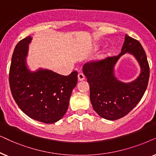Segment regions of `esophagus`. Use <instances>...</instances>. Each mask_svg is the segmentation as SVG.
<instances>
[{"label": "esophagus", "instance_id": "1", "mask_svg": "<svg viewBox=\"0 0 156 156\" xmlns=\"http://www.w3.org/2000/svg\"><path fill=\"white\" fill-rule=\"evenodd\" d=\"M78 80H83L85 79V76L83 73H80L78 75Z\"/></svg>", "mask_w": 156, "mask_h": 156}]
</instances>
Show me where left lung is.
Instances as JSON below:
<instances>
[{
	"label": "left lung",
	"instance_id": "left-lung-1",
	"mask_svg": "<svg viewBox=\"0 0 156 156\" xmlns=\"http://www.w3.org/2000/svg\"><path fill=\"white\" fill-rule=\"evenodd\" d=\"M126 52L133 55L141 67L139 76L130 83L120 82L114 74L116 63ZM83 71L90 86L93 110L101 117L110 120L123 118L134 108L146 92L150 76L146 52L138 41L128 35L119 55L87 63Z\"/></svg>",
	"mask_w": 156,
	"mask_h": 156
}]
</instances>
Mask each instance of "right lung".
Segmentation results:
<instances>
[{
	"label": "right lung",
	"instance_id": "right-lung-1",
	"mask_svg": "<svg viewBox=\"0 0 156 156\" xmlns=\"http://www.w3.org/2000/svg\"><path fill=\"white\" fill-rule=\"evenodd\" d=\"M28 36L18 43L12 55L9 83L16 103L28 117L44 123L61 120L67 111L78 81V72L63 76L48 69L30 71L27 67Z\"/></svg>",
	"mask_w": 156,
	"mask_h": 156
}]
</instances>
